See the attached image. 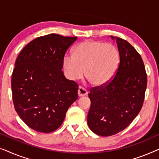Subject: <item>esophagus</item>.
I'll list each match as a JSON object with an SVG mask.
<instances>
[{
    "instance_id": "1",
    "label": "esophagus",
    "mask_w": 159,
    "mask_h": 159,
    "mask_svg": "<svg viewBox=\"0 0 159 159\" xmlns=\"http://www.w3.org/2000/svg\"><path fill=\"white\" fill-rule=\"evenodd\" d=\"M88 91L87 90H85L84 88H82V87H80L79 89H78V95H79L80 97H82V96H84V95H88Z\"/></svg>"
}]
</instances>
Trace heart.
<instances>
[{"label": "heart", "mask_w": 159, "mask_h": 159, "mask_svg": "<svg viewBox=\"0 0 159 159\" xmlns=\"http://www.w3.org/2000/svg\"><path fill=\"white\" fill-rule=\"evenodd\" d=\"M120 64V53L115 45L101 41H84L77 45L74 55L65 54L62 66L71 80L83 76L95 87L107 84L116 75Z\"/></svg>", "instance_id": "heart-1"}]
</instances>
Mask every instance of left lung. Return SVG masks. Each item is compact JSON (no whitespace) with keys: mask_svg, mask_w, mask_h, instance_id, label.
Masks as SVG:
<instances>
[{"mask_svg":"<svg viewBox=\"0 0 159 159\" xmlns=\"http://www.w3.org/2000/svg\"><path fill=\"white\" fill-rule=\"evenodd\" d=\"M116 40L120 64L114 78L106 85L90 89L91 106L88 114L90 129L107 137L122 131L138 116L144 101L147 75L143 59L127 41Z\"/></svg>","mask_w":159,"mask_h":159,"instance_id":"left-lung-1","label":"left lung"}]
</instances>
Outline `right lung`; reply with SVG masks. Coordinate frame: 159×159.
<instances>
[{"label": "right lung", "instance_id": "right-lung-1", "mask_svg": "<svg viewBox=\"0 0 159 159\" xmlns=\"http://www.w3.org/2000/svg\"><path fill=\"white\" fill-rule=\"evenodd\" d=\"M77 37L50 34L28 43L15 62L11 79L14 108L35 131H55L78 98V84L64 77L62 59Z\"/></svg>", "mask_w": 159, "mask_h": 159}]
</instances>
